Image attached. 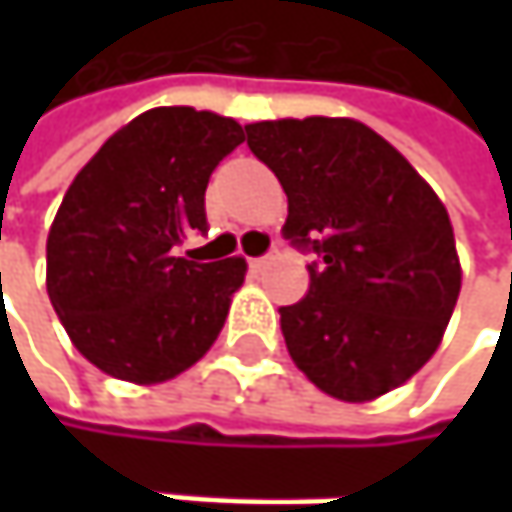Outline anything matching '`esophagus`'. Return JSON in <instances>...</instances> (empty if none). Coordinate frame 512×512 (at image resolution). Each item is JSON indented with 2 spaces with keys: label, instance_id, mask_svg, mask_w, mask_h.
I'll return each instance as SVG.
<instances>
[{
  "label": "esophagus",
  "instance_id": "1",
  "mask_svg": "<svg viewBox=\"0 0 512 512\" xmlns=\"http://www.w3.org/2000/svg\"><path fill=\"white\" fill-rule=\"evenodd\" d=\"M249 263H252V269H263V266L269 263V255H266V257H252Z\"/></svg>",
  "mask_w": 512,
  "mask_h": 512
}]
</instances>
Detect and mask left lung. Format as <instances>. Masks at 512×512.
I'll return each instance as SVG.
<instances>
[{"label": "left lung", "instance_id": "8db88e82", "mask_svg": "<svg viewBox=\"0 0 512 512\" xmlns=\"http://www.w3.org/2000/svg\"><path fill=\"white\" fill-rule=\"evenodd\" d=\"M246 136L287 195L284 234L320 257L281 308L290 358L344 403L400 388L439 350L462 287L442 198L353 118L257 121Z\"/></svg>", "mask_w": 512, "mask_h": 512}]
</instances>
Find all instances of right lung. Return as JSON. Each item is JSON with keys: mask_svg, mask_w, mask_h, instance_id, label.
<instances>
[{"mask_svg": "<svg viewBox=\"0 0 512 512\" xmlns=\"http://www.w3.org/2000/svg\"><path fill=\"white\" fill-rule=\"evenodd\" d=\"M243 142L234 118L156 106L73 177L47 237V293L73 347L103 373L168 382L219 338L246 257L198 263L174 246L207 231L210 174Z\"/></svg>", "mask_w": 512, "mask_h": 512, "instance_id": "obj_1", "label": "right lung"}]
</instances>
